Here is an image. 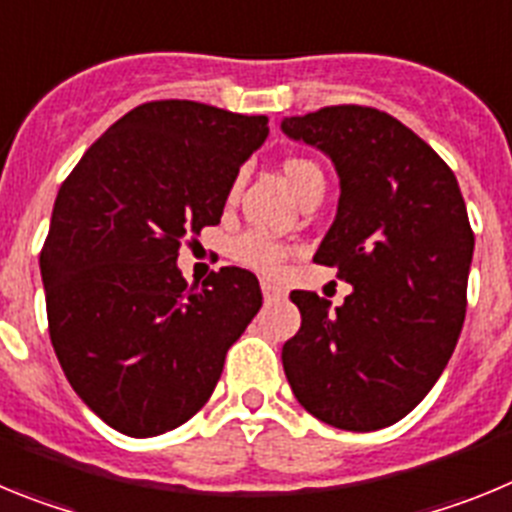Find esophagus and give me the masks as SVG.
I'll return each mask as SVG.
<instances>
[{
    "instance_id": "esophagus-1",
    "label": "esophagus",
    "mask_w": 512,
    "mask_h": 512,
    "mask_svg": "<svg viewBox=\"0 0 512 512\" xmlns=\"http://www.w3.org/2000/svg\"><path fill=\"white\" fill-rule=\"evenodd\" d=\"M261 292H264L266 302L282 300V297H284V289H279L277 284H271V282H261Z\"/></svg>"
}]
</instances>
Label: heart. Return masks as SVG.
I'll use <instances>...</instances> for the list:
<instances>
[{"label":"heart","mask_w":512,"mask_h":512,"mask_svg":"<svg viewBox=\"0 0 512 512\" xmlns=\"http://www.w3.org/2000/svg\"><path fill=\"white\" fill-rule=\"evenodd\" d=\"M282 171L287 176L289 187L297 192V197L310 192L312 187H325L323 171H320L318 164H312L310 158H287ZM235 189H238V182L233 184V192L230 194H235ZM228 253L230 259L238 261L241 266L256 269L261 274H277L282 269L284 256H287V246L282 241H277L274 235L264 233V230H248V233L238 235V238L230 241Z\"/></svg>","instance_id":"1"}]
</instances>
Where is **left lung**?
Instances as JSON below:
<instances>
[{
    "mask_svg": "<svg viewBox=\"0 0 512 512\" xmlns=\"http://www.w3.org/2000/svg\"><path fill=\"white\" fill-rule=\"evenodd\" d=\"M282 130L336 164L341 200L315 264L338 266L354 287L336 312L315 292L289 295L302 325L282 348L284 374L323 423L387 428L431 392L467 315L474 233L459 182L423 138L374 107H323L284 117Z\"/></svg>",
    "mask_w": 512,
    "mask_h": 512,
    "instance_id": "left-lung-1",
    "label": "left lung"
}]
</instances>
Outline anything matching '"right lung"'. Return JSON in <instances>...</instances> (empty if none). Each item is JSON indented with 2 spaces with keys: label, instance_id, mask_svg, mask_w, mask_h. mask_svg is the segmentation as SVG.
I'll return each instance as SVG.
<instances>
[{
  "label": "right lung",
  "instance_id": "1",
  "mask_svg": "<svg viewBox=\"0 0 512 512\" xmlns=\"http://www.w3.org/2000/svg\"><path fill=\"white\" fill-rule=\"evenodd\" d=\"M266 135L264 115L146 102L94 140L58 189L40 251L53 351L76 395L125 436L187 423L259 312L251 271L225 266L189 287L176 256L187 235L220 223Z\"/></svg>",
  "mask_w": 512,
  "mask_h": 512
}]
</instances>
